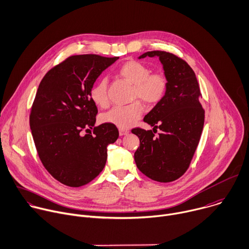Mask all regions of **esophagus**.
I'll return each instance as SVG.
<instances>
[{
	"mask_svg": "<svg viewBox=\"0 0 249 249\" xmlns=\"http://www.w3.org/2000/svg\"><path fill=\"white\" fill-rule=\"evenodd\" d=\"M128 130L127 129H123V128H120L119 129V133H120V135L121 136H123V135H126V134H128Z\"/></svg>",
	"mask_w": 249,
	"mask_h": 249,
	"instance_id": "34e87169",
	"label": "esophagus"
}]
</instances>
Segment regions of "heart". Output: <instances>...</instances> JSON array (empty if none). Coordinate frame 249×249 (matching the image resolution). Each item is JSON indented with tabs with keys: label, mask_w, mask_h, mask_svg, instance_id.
Wrapping results in <instances>:
<instances>
[{
	"label": "heart",
	"mask_w": 249,
	"mask_h": 249,
	"mask_svg": "<svg viewBox=\"0 0 249 249\" xmlns=\"http://www.w3.org/2000/svg\"><path fill=\"white\" fill-rule=\"evenodd\" d=\"M119 75L133 85L131 100H141L147 106H155L163 100L168 88L169 78L163 71L152 72L151 68L138 61H127L119 69ZM90 98L98 107L109 105L108 81L99 79L90 89ZM143 106L135 101L127 106L114 107L102 116V122L119 128L126 129L133 125L142 116Z\"/></svg>",
	"instance_id": "heart-1"
}]
</instances>
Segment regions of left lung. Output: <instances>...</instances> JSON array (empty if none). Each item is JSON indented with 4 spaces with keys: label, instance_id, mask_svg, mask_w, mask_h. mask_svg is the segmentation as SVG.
<instances>
[{
    "label": "left lung",
    "instance_id": "left-lung-1",
    "mask_svg": "<svg viewBox=\"0 0 249 249\" xmlns=\"http://www.w3.org/2000/svg\"><path fill=\"white\" fill-rule=\"evenodd\" d=\"M147 56L159 57L169 88L163 100L144 117L153 130H131L140 142L134 160L149 178L171 182L187 171L199 143L205 119L199 101L202 94L193 70L184 60L165 51L147 52L139 59ZM157 128L161 132L156 137Z\"/></svg>",
    "mask_w": 249,
    "mask_h": 249
}]
</instances>
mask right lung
I'll return each instance as SVG.
<instances>
[{
    "label": "right lung",
    "instance_id": "right-lung-1",
    "mask_svg": "<svg viewBox=\"0 0 249 249\" xmlns=\"http://www.w3.org/2000/svg\"><path fill=\"white\" fill-rule=\"evenodd\" d=\"M118 59L71 56L39 84L29 116L31 133L43 166L65 185L80 187L93 180L105 167L108 144L119 137L113 124L94 125L98 110L90 98L97 77Z\"/></svg>",
    "mask_w": 249,
    "mask_h": 249
}]
</instances>
